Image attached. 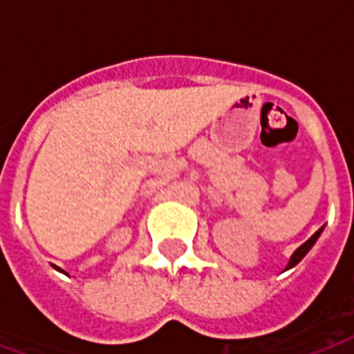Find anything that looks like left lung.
I'll return each mask as SVG.
<instances>
[{"label":"left lung","mask_w":354,"mask_h":354,"mask_svg":"<svg viewBox=\"0 0 354 354\" xmlns=\"http://www.w3.org/2000/svg\"><path fill=\"white\" fill-rule=\"evenodd\" d=\"M322 232H324V227H319L318 232L314 233L313 236H310V239H308L307 242H303L301 246L297 248L296 252L292 253V257H290V261H288V264H286V268L285 270H288V268H292V266H296L297 263H299V261H301L303 257H305V255H307L308 253V250H310V248L314 246V242L318 241V236L322 235Z\"/></svg>","instance_id":"1"}]
</instances>
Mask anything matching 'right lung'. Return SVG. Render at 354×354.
<instances>
[{"label": "right lung", "instance_id": "right-lung-1", "mask_svg": "<svg viewBox=\"0 0 354 354\" xmlns=\"http://www.w3.org/2000/svg\"><path fill=\"white\" fill-rule=\"evenodd\" d=\"M53 268H57L58 272H62V274H66V272H64V270H60V268H58V266H55V264H53Z\"/></svg>", "mask_w": 354, "mask_h": 354}]
</instances>
